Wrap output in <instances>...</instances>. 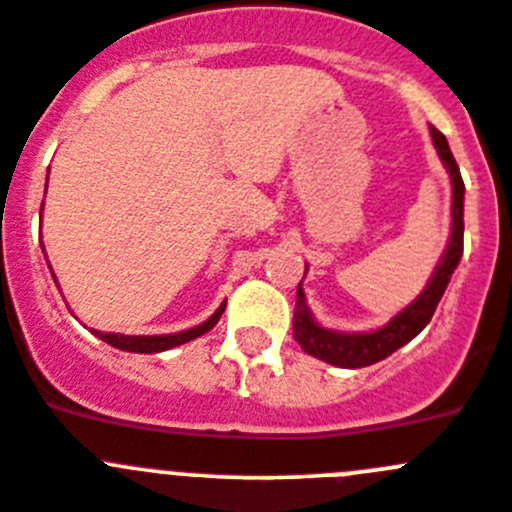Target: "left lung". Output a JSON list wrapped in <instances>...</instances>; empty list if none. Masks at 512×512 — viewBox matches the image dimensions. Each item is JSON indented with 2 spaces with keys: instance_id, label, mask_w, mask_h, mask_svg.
<instances>
[{
  "instance_id": "left-lung-1",
  "label": "left lung",
  "mask_w": 512,
  "mask_h": 512,
  "mask_svg": "<svg viewBox=\"0 0 512 512\" xmlns=\"http://www.w3.org/2000/svg\"><path fill=\"white\" fill-rule=\"evenodd\" d=\"M431 142L437 147L439 159H442L444 170H447L449 180H452V233H449L447 248H444L442 259H439L437 269L426 281L424 292L409 304L403 307L396 317L386 322L378 330L370 332H342L322 327L320 322L314 320L312 309L307 304V294L302 289V281L297 287V307H294V340L302 345L307 355L325 363L337 365V368H365L378 360L388 358L403 348L406 342L414 340L421 330L431 322L434 309H437L439 299L444 297L449 279H452L454 269H457L459 259H462V243H464V182L459 175V167L454 162L452 152H449L447 137L442 131L429 126ZM307 274V269H304Z\"/></svg>"
}]
</instances>
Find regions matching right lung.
Returning a JSON list of instances; mask_svg holds the SVG:
<instances>
[{
  "instance_id": "add662e5",
  "label": "right lung",
  "mask_w": 512,
  "mask_h": 512,
  "mask_svg": "<svg viewBox=\"0 0 512 512\" xmlns=\"http://www.w3.org/2000/svg\"><path fill=\"white\" fill-rule=\"evenodd\" d=\"M45 190H48V185H45ZM40 215H42V208H40ZM45 251V248H42ZM45 261H48V256H45ZM50 274H53V269H50ZM55 279V274H53ZM55 284H58V279H55ZM225 312V302L220 304L218 309H215L213 314H210L208 320L200 322V325L190 327V330H182V332H175V335H121V332H101V330H91L93 335L98 337V340L109 342V345H114V348L124 350V353H164V350L170 348H177V345H185V342L195 340V337L205 335L208 330H213L215 325H218L220 314Z\"/></svg>"
}]
</instances>
